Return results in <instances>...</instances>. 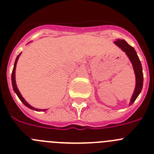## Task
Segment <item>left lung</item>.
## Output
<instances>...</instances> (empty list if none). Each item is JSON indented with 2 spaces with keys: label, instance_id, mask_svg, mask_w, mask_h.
I'll return each mask as SVG.
<instances>
[{
  "label": "left lung",
  "instance_id": "left-lung-1",
  "mask_svg": "<svg viewBox=\"0 0 154 154\" xmlns=\"http://www.w3.org/2000/svg\"><path fill=\"white\" fill-rule=\"evenodd\" d=\"M114 44L117 45L123 52L126 53V55L130 59V62L133 65V71L135 73L136 75V87L134 89V92L133 93L131 99H130V106H131L140 93L141 92V90L143 89V69L141 62L140 61L138 55L136 52L135 49L133 48L132 46L128 44L127 42L123 39H117V40L114 42Z\"/></svg>",
  "mask_w": 154,
  "mask_h": 154
}]
</instances>
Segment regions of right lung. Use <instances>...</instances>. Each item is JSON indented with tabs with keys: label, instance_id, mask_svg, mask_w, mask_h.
Wrapping results in <instances>:
<instances>
[{
	"label": "right lung",
	"instance_id": "1",
	"mask_svg": "<svg viewBox=\"0 0 154 154\" xmlns=\"http://www.w3.org/2000/svg\"><path fill=\"white\" fill-rule=\"evenodd\" d=\"M21 52L17 56V58H16L15 59V62H14V69H13V71H12V74H11V82H12V87H13V89L14 91V92L16 93V95H17V96H18V98L20 99V100H21V102H22V103H24V105L25 106H27L28 108L31 109L32 110H35V111H46L47 109H36L35 108V107L31 106V105L29 104L28 103H27L26 101H25V99L23 98V96H21V92H19L18 89H17V84H16V80H15V70H16V65H17V60H18L19 57H20V55H21Z\"/></svg>",
	"mask_w": 154,
	"mask_h": 154
}]
</instances>
